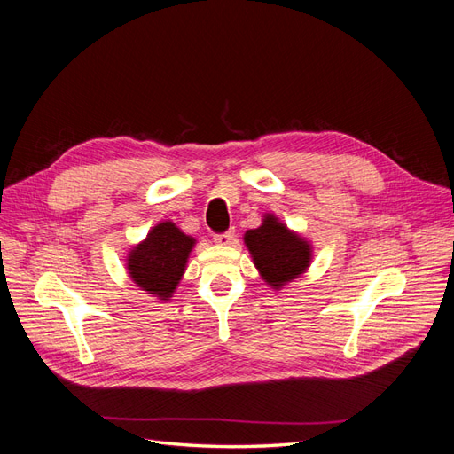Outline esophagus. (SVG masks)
<instances>
[{
	"mask_svg": "<svg viewBox=\"0 0 454 454\" xmlns=\"http://www.w3.org/2000/svg\"><path fill=\"white\" fill-rule=\"evenodd\" d=\"M235 239H237V235H235V231H225V232H219V235H215L214 237V242L215 244H222V246H229V244H232L235 242Z\"/></svg>",
	"mask_w": 454,
	"mask_h": 454,
	"instance_id": "34e87169",
	"label": "esophagus"
}]
</instances>
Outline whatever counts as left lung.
<instances>
[{"mask_svg": "<svg viewBox=\"0 0 454 454\" xmlns=\"http://www.w3.org/2000/svg\"><path fill=\"white\" fill-rule=\"evenodd\" d=\"M244 242L261 277L274 290H280L286 282L303 274L310 263V244L274 215H267L261 227L246 231Z\"/></svg>", "mask_w": 454, "mask_h": 454, "instance_id": "left-lung-1", "label": "left lung"}]
</instances>
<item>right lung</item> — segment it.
<instances>
[{
  "label": "right lung",
  "mask_w": 454,
  "mask_h": 454,
  "mask_svg": "<svg viewBox=\"0 0 454 454\" xmlns=\"http://www.w3.org/2000/svg\"><path fill=\"white\" fill-rule=\"evenodd\" d=\"M193 246L195 239L184 235L172 222L159 223L149 231L147 239L130 252V278L147 294L167 301L182 280Z\"/></svg>",
  "instance_id": "add662e5"
}]
</instances>
